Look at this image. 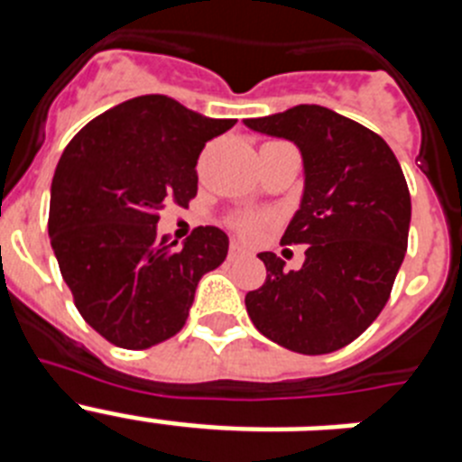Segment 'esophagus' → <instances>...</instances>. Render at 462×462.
I'll use <instances>...</instances> for the list:
<instances>
[{"label":"esophagus","mask_w":462,"mask_h":462,"mask_svg":"<svg viewBox=\"0 0 462 462\" xmlns=\"http://www.w3.org/2000/svg\"><path fill=\"white\" fill-rule=\"evenodd\" d=\"M247 247H245L243 243H238V240H231V247H228V254L231 256H243V254H247Z\"/></svg>","instance_id":"1"}]
</instances>
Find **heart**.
Here are the masks:
<instances>
[{
    "label": "heart",
    "instance_id": "1",
    "mask_svg": "<svg viewBox=\"0 0 462 462\" xmlns=\"http://www.w3.org/2000/svg\"><path fill=\"white\" fill-rule=\"evenodd\" d=\"M236 231L243 236H254L256 231L261 228V219L259 217H252V215H245V217H238L234 222Z\"/></svg>",
    "mask_w": 462,
    "mask_h": 462
}]
</instances>
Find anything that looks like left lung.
I'll return each instance as SVG.
<instances>
[{
	"label": "left lung",
	"mask_w": 462,
	"mask_h": 462,
	"mask_svg": "<svg viewBox=\"0 0 462 462\" xmlns=\"http://www.w3.org/2000/svg\"><path fill=\"white\" fill-rule=\"evenodd\" d=\"M245 125L296 143L303 154V199L282 243L308 245L300 271L261 252L268 275L245 296L247 314L291 352H337L377 319L405 259V175L382 136L324 106L300 104Z\"/></svg>",
	"instance_id": "obj_1"
}]
</instances>
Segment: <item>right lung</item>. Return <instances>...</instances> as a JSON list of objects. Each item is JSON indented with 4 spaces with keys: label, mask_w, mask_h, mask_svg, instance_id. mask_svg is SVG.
Returning a JSON list of instances; mask_svg holds the SVG:
<instances>
[{
    "label": "right lung",
    "mask_w": 462,
    "mask_h": 462,
    "mask_svg": "<svg viewBox=\"0 0 462 462\" xmlns=\"http://www.w3.org/2000/svg\"><path fill=\"white\" fill-rule=\"evenodd\" d=\"M236 120L145 94L85 125L55 169L48 234L83 319L122 349H148L185 326L196 284L222 266L228 238L196 226L182 247L157 234L169 203L189 206L206 143Z\"/></svg>",
    "instance_id": "obj_1"
}]
</instances>
